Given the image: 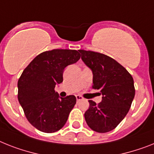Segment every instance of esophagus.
Instances as JSON below:
<instances>
[{
  "instance_id": "1",
  "label": "esophagus",
  "mask_w": 154,
  "mask_h": 154,
  "mask_svg": "<svg viewBox=\"0 0 154 154\" xmlns=\"http://www.w3.org/2000/svg\"><path fill=\"white\" fill-rule=\"evenodd\" d=\"M76 100H77V101H82V100H83V97H82V96H80V95H76Z\"/></svg>"
}]
</instances>
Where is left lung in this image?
<instances>
[{
	"instance_id": "obj_1",
	"label": "left lung",
	"mask_w": 154,
	"mask_h": 154,
	"mask_svg": "<svg viewBox=\"0 0 154 154\" xmlns=\"http://www.w3.org/2000/svg\"><path fill=\"white\" fill-rule=\"evenodd\" d=\"M79 51L82 61L92 71L93 88L102 94L97 105L89 101L85 120L93 131L109 132L117 127L130 109L135 94L134 80L121 64L109 56L83 49Z\"/></svg>"
}]
</instances>
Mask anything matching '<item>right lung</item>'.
<instances>
[{"instance_id": "1", "label": "right lung", "mask_w": 154, "mask_h": 154, "mask_svg": "<svg viewBox=\"0 0 154 154\" xmlns=\"http://www.w3.org/2000/svg\"><path fill=\"white\" fill-rule=\"evenodd\" d=\"M79 58L77 50L53 49L40 53L23 70L18 81V100L38 130L53 133L66 124L76 97H60L54 89L63 82L64 68Z\"/></svg>"}]
</instances>
